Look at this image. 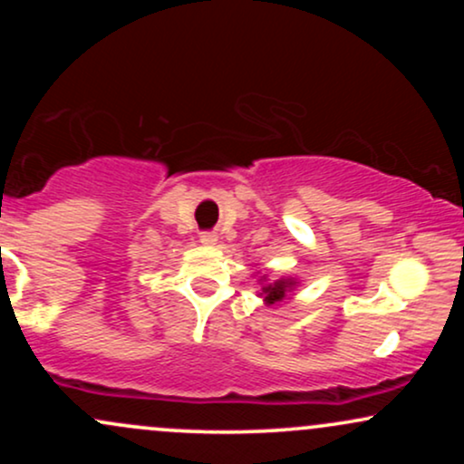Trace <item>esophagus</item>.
I'll use <instances>...</instances> for the list:
<instances>
[{
  "label": "esophagus",
  "instance_id": "34e87169",
  "mask_svg": "<svg viewBox=\"0 0 464 464\" xmlns=\"http://www.w3.org/2000/svg\"><path fill=\"white\" fill-rule=\"evenodd\" d=\"M200 242L207 244V246H214V244H218V236L214 231H202L200 233Z\"/></svg>",
  "mask_w": 464,
  "mask_h": 464
}]
</instances>
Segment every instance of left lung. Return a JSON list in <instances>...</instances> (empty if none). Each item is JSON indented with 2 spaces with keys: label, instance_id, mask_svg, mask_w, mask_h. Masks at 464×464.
<instances>
[{
  "label": "left lung",
  "instance_id": "obj_1",
  "mask_svg": "<svg viewBox=\"0 0 464 464\" xmlns=\"http://www.w3.org/2000/svg\"><path fill=\"white\" fill-rule=\"evenodd\" d=\"M292 285H295V281H290V279H279V281H275V284L264 285L262 287L264 301L268 303V305H273V303H279L281 299H284L285 292L290 290Z\"/></svg>",
  "mask_w": 464,
  "mask_h": 464
}]
</instances>
